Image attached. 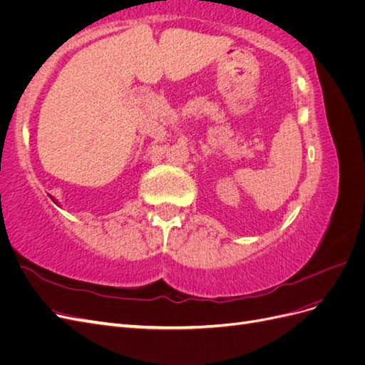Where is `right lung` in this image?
Returning a JSON list of instances; mask_svg holds the SVG:
<instances>
[{"instance_id":"obj_1","label":"right lung","mask_w":365,"mask_h":365,"mask_svg":"<svg viewBox=\"0 0 365 365\" xmlns=\"http://www.w3.org/2000/svg\"><path fill=\"white\" fill-rule=\"evenodd\" d=\"M50 197H51V200H53L54 202H56V200H54V197H53V196H50ZM56 204H58V202H56Z\"/></svg>"}]
</instances>
